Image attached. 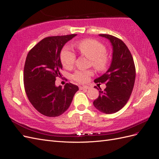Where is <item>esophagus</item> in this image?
<instances>
[{
    "instance_id": "34e87169",
    "label": "esophagus",
    "mask_w": 159,
    "mask_h": 159,
    "mask_svg": "<svg viewBox=\"0 0 159 159\" xmlns=\"http://www.w3.org/2000/svg\"><path fill=\"white\" fill-rule=\"evenodd\" d=\"M79 89L80 90H83V89H89V87L87 86H79Z\"/></svg>"
}]
</instances>
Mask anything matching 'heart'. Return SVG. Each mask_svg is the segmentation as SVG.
<instances>
[{"label":"heart","instance_id":"b5f03b06","mask_svg":"<svg viewBox=\"0 0 159 159\" xmlns=\"http://www.w3.org/2000/svg\"><path fill=\"white\" fill-rule=\"evenodd\" d=\"M80 53L91 60V66L98 72H105L110 64V57L106 53V47L95 39H84L76 44ZM76 60L75 54L68 48H64L60 53V61L63 67L70 69L73 67ZM93 75L91 70H76L72 75V79L79 83H86Z\"/></svg>","mask_w":159,"mask_h":159}]
</instances>
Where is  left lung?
<instances>
[{"instance_id":"left-lung-1","label":"left lung","mask_w":159,"mask_h":159,"mask_svg":"<svg viewBox=\"0 0 159 159\" xmlns=\"http://www.w3.org/2000/svg\"><path fill=\"white\" fill-rule=\"evenodd\" d=\"M99 36L110 40L113 54L108 71L94 80L95 83H105L106 87L102 91L95 87L99 94L93 105L103 113L112 114L123 108L129 99L135 83V66L130 51L123 40L110 34Z\"/></svg>"}]
</instances>
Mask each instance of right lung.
Wrapping results in <instances>:
<instances>
[{
  "mask_svg": "<svg viewBox=\"0 0 159 159\" xmlns=\"http://www.w3.org/2000/svg\"><path fill=\"white\" fill-rule=\"evenodd\" d=\"M76 34L48 36L28 52L24 68L25 93L34 108L43 115L56 117L70 106L78 86L70 83L64 88L55 86L61 76L60 52L68 40Z\"/></svg>",
  "mask_w": 159,
  "mask_h": 159,
  "instance_id": "add662e5",
  "label": "right lung"
}]
</instances>
